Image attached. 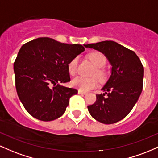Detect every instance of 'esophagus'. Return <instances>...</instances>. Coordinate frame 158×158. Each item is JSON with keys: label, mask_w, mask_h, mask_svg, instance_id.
Returning <instances> with one entry per match:
<instances>
[{"label": "esophagus", "mask_w": 158, "mask_h": 158, "mask_svg": "<svg viewBox=\"0 0 158 158\" xmlns=\"http://www.w3.org/2000/svg\"><path fill=\"white\" fill-rule=\"evenodd\" d=\"M77 93H78V94H80V95H86V94H87V93H86V92H84V91H82V90H78V92H77Z\"/></svg>", "instance_id": "esophagus-1"}]
</instances>
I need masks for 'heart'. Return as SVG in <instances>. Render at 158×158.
I'll return each mask as SVG.
<instances>
[{
  "label": "heart",
  "instance_id": "obj_1",
  "mask_svg": "<svg viewBox=\"0 0 158 158\" xmlns=\"http://www.w3.org/2000/svg\"><path fill=\"white\" fill-rule=\"evenodd\" d=\"M89 59L93 61L94 65L97 67L94 72V75H96L99 79H103L104 77V71L101 69L106 63V57L101 52H93L89 55ZM79 58L75 56L70 60L68 64V70L70 74H74L77 72ZM72 85L74 88L79 89L82 91H88L96 87L98 85V81L95 77H86L84 76L78 75L74 77L72 81Z\"/></svg>",
  "mask_w": 158,
  "mask_h": 158
}]
</instances>
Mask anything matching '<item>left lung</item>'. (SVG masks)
<instances>
[{
  "label": "left lung",
  "mask_w": 158,
  "mask_h": 158,
  "mask_svg": "<svg viewBox=\"0 0 158 158\" xmlns=\"http://www.w3.org/2000/svg\"><path fill=\"white\" fill-rule=\"evenodd\" d=\"M97 50L110 63L111 74L96 102L88 106L90 115L104 124L123 119L135 105L143 90L144 69L140 60L131 50L113 41L84 45Z\"/></svg>",
  "instance_id": "8db88e82"
}]
</instances>
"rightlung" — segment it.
<instances>
[{
	"label": "right lung",
	"instance_id": "add662e5",
	"mask_svg": "<svg viewBox=\"0 0 158 158\" xmlns=\"http://www.w3.org/2000/svg\"><path fill=\"white\" fill-rule=\"evenodd\" d=\"M84 50L81 45L61 43L48 37L22 46L14 63L15 87L33 117L48 122L63 116L77 90L60 84L70 81L69 63Z\"/></svg>",
	"mask_w": 158,
	"mask_h": 158
}]
</instances>
